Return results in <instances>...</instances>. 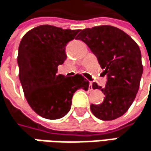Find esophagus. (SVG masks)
<instances>
[{
  "label": "esophagus",
  "instance_id": "obj_1",
  "mask_svg": "<svg viewBox=\"0 0 151 151\" xmlns=\"http://www.w3.org/2000/svg\"><path fill=\"white\" fill-rule=\"evenodd\" d=\"M88 89H89V90H93V87H92V83H89V86H88Z\"/></svg>",
  "mask_w": 151,
  "mask_h": 151
}]
</instances>
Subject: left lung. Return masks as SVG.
<instances>
[{
  "label": "left lung",
  "mask_w": 151,
  "mask_h": 151,
  "mask_svg": "<svg viewBox=\"0 0 151 151\" xmlns=\"http://www.w3.org/2000/svg\"><path fill=\"white\" fill-rule=\"evenodd\" d=\"M77 39L97 57L108 77L104 88L92 85L105 95L102 104L90 105L93 115L104 121L122 116L136 98L143 71L138 45L123 30L109 25L83 29Z\"/></svg>",
  "instance_id": "8db88e82"
}]
</instances>
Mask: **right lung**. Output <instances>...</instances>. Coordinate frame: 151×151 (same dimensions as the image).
Segmentation results:
<instances>
[{
  "label": "right lung",
  "instance_id": "1",
  "mask_svg": "<svg viewBox=\"0 0 151 151\" xmlns=\"http://www.w3.org/2000/svg\"><path fill=\"white\" fill-rule=\"evenodd\" d=\"M79 31L41 25L27 32L20 42V82L29 106L43 118L63 117L70 110L74 93L88 88L89 83L82 75L66 77L57 74V67L67 58V43Z\"/></svg>",
  "mask_w": 151,
  "mask_h": 151
}]
</instances>
